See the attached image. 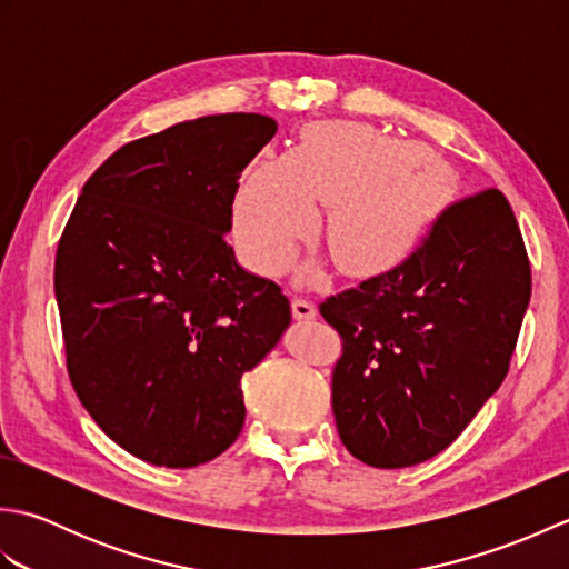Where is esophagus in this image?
Segmentation results:
<instances>
[{"label":"esophagus","mask_w":569,"mask_h":569,"mask_svg":"<svg viewBox=\"0 0 569 569\" xmlns=\"http://www.w3.org/2000/svg\"><path fill=\"white\" fill-rule=\"evenodd\" d=\"M291 310H293V318L296 320H312L318 316V308L310 303L306 298H293L291 300Z\"/></svg>","instance_id":"esophagus-1"}]
</instances>
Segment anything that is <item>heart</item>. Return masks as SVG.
Masks as SVG:
<instances>
[{
	"label": "heart",
	"mask_w": 569,
	"mask_h": 569,
	"mask_svg": "<svg viewBox=\"0 0 569 569\" xmlns=\"http://www.w3.org/2000/svg\"><path fill=\"white\" fill-rule=\"evenodd\" d=\"M455 196V173L416 141L355 122H320L288 156H266L241 178L234 237L261 273H278L318 224L337 269L379 276L401 266Z\"/></svg>",
	"instance_id": "heart-1"
}]
</instances>
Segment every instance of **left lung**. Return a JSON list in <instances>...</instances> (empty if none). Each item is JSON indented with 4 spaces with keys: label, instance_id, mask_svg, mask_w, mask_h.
I'll use <instances>...</instances> for the list:
<instances>
[{
    "label": "left lung",
    "instance_id": "8db88e82",
    "mask_svg": "<svg viewBox=\"0 0 569 569\" xmlns=\"http://www.w3.org/2000/svg\"><path fill=\"white\" fill-rule=\"evenodd\" d=\"M528 300L523 237L497 188L450 204L401 266L325 300L347 450L401 469L452 445L509 373Z\"/></svg>",
    "mask_w": 569,
    "mask_h": 569
}]
</instances>
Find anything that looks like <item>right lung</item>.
<instances>
[{"mask_svg": "<svg viewBox=\"0 0 569 569\" xmlns=\"http://www.w3.org/2000/svg\"><path fill=\"white\" fill-rule=\"evenodd\" d=\"M210 114L124 143L88 183L56 251L70 383L104 435L156 467L222 455L244 426L241 377L281 340V286L241 269L239 176L276 134Z\"/></svg>", "mask_w": 569, "mask_h": 569, "instance_id": "right-lung-1", "label": "right lung"}]
</instances>
